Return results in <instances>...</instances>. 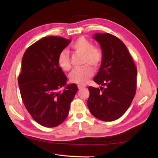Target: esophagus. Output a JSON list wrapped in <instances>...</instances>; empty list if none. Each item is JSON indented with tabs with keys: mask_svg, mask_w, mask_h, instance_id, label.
<instances>
[{
	"mask_svg": "<svg viewBox=\"0 0 158 158\" xmlns=\"http://www.w3.org/2000/svg\"><path fill=\"white\" fill-rule=\"evenodd\" d=\"M77 88H78L79 90H81V89H83V88H85V86H84V85H78V86H77Z\"/></svg>",
	"mask_w": 158,
	"mask_h": 158,
	"instance_id": "34e87169",
	"label": "esophagus"
}]
</instances>
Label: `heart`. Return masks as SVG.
I'll list each match as a JSON object with an SVG mask.
<instances>
[{"instance_id": "b5f03b06", "label": "heart", "mask_w": 158, "mask_h": 158, "mask_svg": "<svg viewBox=\"0 0 158 158\" xmlns=\"http://www.w3.org/2000/svg\"><path fill=\"white\" fill-rule=\"evenodd\" d=\"M71 48L75 52L82 55V64L84 65L75 69L70 73V80L74 83L84 85L94 74V70L90 65L98 68L102 63L103 52L101 48L94 46L89 40L84 37L77 39L71 45ZM57 62L59 66L63 70L69 71L71 69L70 57L66 51H62L59 54Z\"/></svg>"}]
</instances>
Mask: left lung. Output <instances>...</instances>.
<instances>
[{
	"label": "left lung",
	"instance_id": "obj_1",
	"mask_svg": "<svg viewBox=\"0 0 158 158\" xmlns=\"http://www.w3.org/2000/svg\"><path fill=\"white\" fill-rule=\"evenodd\" d=\"M103 54L100 70L94 82L105 88L88 87L87 105L99 120L112 122L119 118L130 106L136 94L137 68L126 45L111 34H96Z\"/></svg>",
	"mask_w": 158,
	"mask_h": 158
}]
</instances>
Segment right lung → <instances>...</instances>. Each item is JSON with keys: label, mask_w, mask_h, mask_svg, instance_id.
Wrapping results in <instances>:
<instances>
[{"label": "right lung", "mask_w": 158, "mask_h": 158, "mask_svg": "<svg viewBox=\"0 0 158 158\" xmlns=\"http://www.w3.org/2000/svg\"><path fill=\"white\" fill-rule=\"evenodd\" d=\"M70 42L60 36H47L31 44L23 56L18 78L21 96L31 117L43 127H57L66 119L77 91L75 83L58 90L67 83L58 55Z\"/></svg>", "instance_id": "right-lung-1"}]
</instances>
